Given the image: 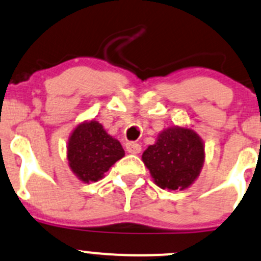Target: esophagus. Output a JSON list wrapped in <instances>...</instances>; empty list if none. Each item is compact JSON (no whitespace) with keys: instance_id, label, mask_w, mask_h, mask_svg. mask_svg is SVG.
<instances>
[{"instance_id":"esophagus-1","label":"esophagus","mask_w":261,"mask_h":261,"mask_svg":"<svg viewBox=\"0 0 261 261\" xmlns=\"http://www.w3.org/2000/svg\"><path fill=\"white\" fill-rule=\"evenodd\" d=\"M125 148H127L128 153H130V154H138L139 152H141L142 147L139 143H136V142H128L127 146H125Z\"/></svg>"}]
</instances>
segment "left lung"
<instances>
[{"label":"left lung","instance_id":"obj_1","mask_svg":"<svg viewBox=\"0 0 261 261\" xmlns=\"http://www.w3.org/2000/svg\"><path fill=\"white\" fill-rule=\"evenodd\" d=\"M142 161L163 190H185L195 182L205 162V146L193 129L170 127L143 152Z\"/></svg>","mask_w":261,"mask_h":261}]
</instances>
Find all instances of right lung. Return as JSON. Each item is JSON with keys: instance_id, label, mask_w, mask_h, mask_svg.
Returning a JSON list of instances; mask_svg holds the SVG:
<instances>
[{"instance_id": "right-lung-1", "label": "right lung", "mask_w": 261, "mask_h": 261, "mask_svg": "<svg viewBox=\"0 0 261 261\" xmlns=\"http://www.w3.org/2000/svg\"><path fill=\"white\" fill-rule=\"evenodd\" d=\"M123 157L124 149L119 141L109 136L96 120L80 123L69 138V166L85 184L103 178L104 173Z\"/></svg>"}]
</instances>
